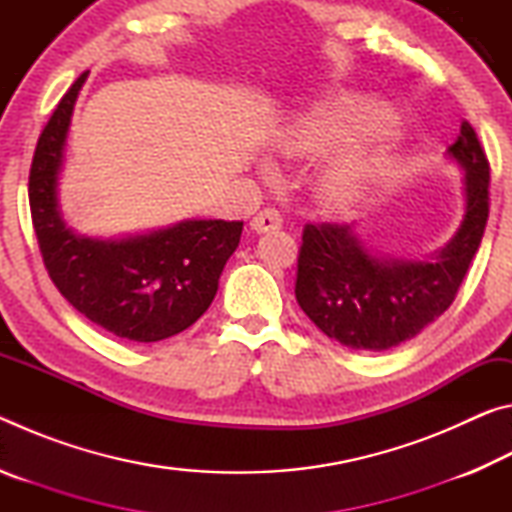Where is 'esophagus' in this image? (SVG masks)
<instances>
[{"label":"esophagus","mask_w":512,"mask_h":512,"mask_svg":"<svg viewBox=\"0 0 512 512\" xmlns=\"http://www.w3.org/2000/svg\"><path fill=\"white\" fill-rule=\"evenodd\" d=\"M282 228V214L273 210V207H266V210L257 212L250 221V230L257 232V235H264V232L280 230Z\"/></svg>","instance_id":"esophagus-1"}]
</instances>
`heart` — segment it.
<instances>
[{
  "mask_svg": "<svg viewBox=\"0 0 512 512\" xmlns=\"http://www.w3.org/2000/svg\"><path fill=\"white\" fill-rule=\"evenodd\" d=\"M397 124L391 108L366 97H332L311 103L282 135V151L302 158L331 153L318 176V194L336 210H348L375 192L386 173L379 133Z\"/></svg>",
  "mask_w": 512,
  "mask_h": 512,
  "instance_id": "1",
  "label": "heart"
}]
</instances>
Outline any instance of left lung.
Listing matches in <instances>:
<instances>
[{"instance_id":"8db88e82","label":"left lung","mask_w":512,"mask_h":512,"mask_svg":"<svg viewBox=\"0 0 512 512\" xmlns=\"http://www.w3.org/2000/svg\"><path fill=\"white\" fill-rule=\"evenodd\" d=\"M447 158L463 171V219L454 237L420 259L370 248L350 225L302 232L296 300L320 332L350 350L384 352L411 341L456 298L488 223L490 164L463 121Z\"/></svg>"}]
</instances>
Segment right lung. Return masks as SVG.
<instances>
[{
  "label": "right lung",
  "instance_id": "1",
  "mask_svg": "<svg viewBox=\"0 0 512 512\" xmlns=\"http://www.w3.org/2000/svg\"><path fill=\"white\" fill-rule=\"evenodd\" d=\"M85 74L60 99L29 173L31 219L42 259L76 311L119 339L155 343L201 318L219 291L244 221L185 219L124 237L79 235L60 207L58 185Z\"/></svg>",
  "mask_w": 512,
  "mask_h": 512
}]
</instances>
